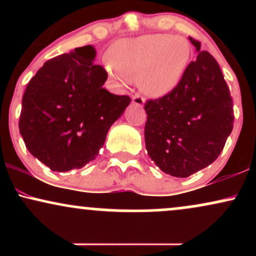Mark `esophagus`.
Here are the masks:
<instances>
[{
	"label": "esophagus",
	"instance_id": "34e87169",
	"mask_svg": "<svg viewBox=\"0 0 256 256\" xmlns=\"http://www.w3.org/2000/svg\"><path fill=\"white\" fill-rule=\"evenodd\" d=\"M132 104L138 106V107H143L144 106V98L140 95H134L132 96Z\"/></svg>",
	"mask_w": 256,
	"mask_h": 256
}]
</instances>
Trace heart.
Returning a JSON list of instances; mask_svg holds the SVG:
<instances>
[{
  "label": "heart",
  "instance_id": "obj_1",
  "mask_svg": "<svg viewBox=\"0 0 256 256\" xmlns=\"http://www.w3.org/2000/svg\"><path fill=\"white\" fill-rule=\"evenodd\" d=\"M192 49L182 37L146 34L120 40L110 49L107 71L120 84L137 82L146 95L161 98L177 88L189 64Z\"/></svg>",
  "mask_w": 256,
  "mask_h": 256
}]
</instances>
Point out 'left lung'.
<instances>
[{
    "mask_svg": "<svg viewBox=\"0 0 256 256\" xmlns=\"http://www.w3.org/2000/svg\"><path fill=\"white\" fill-rule=\"evenodd\" d=\"M195 61L174 90L144 104L146 149L162 172L186 178L216 160L234 128V104L218 62L189 37Z\"/></svg>",
    "mask_w": 256,
    "mask_h": 256,
    "instance_id": "8db88e82",
    "label": "left lung"
}]
</instances>
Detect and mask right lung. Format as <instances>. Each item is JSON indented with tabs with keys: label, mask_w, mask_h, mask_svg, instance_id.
<instances>
[{
	"label": "right lung",
	"mask_w": 256,
	"mask_h": 256,
	"mask_svg": "<svg viewBox=\"0 0 256 256\" xmlns=\"http://www.w3.org/2000/svg\"><path fill=\"white\" fill-rule=\"evenodd\" d=\"M95 56V48L85 46L50 58L25 89L20 134L28 152L52 171L82 168L95 160L131 101L104 89L108 74L94 64Z\"/></svg>",
	"instance_id": "add662e5"
}]
</instances>
